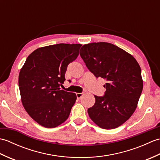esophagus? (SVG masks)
Returning <instances> with one entry per match:
<instances>
[{
	"label": "esophagus",
	"instance_id": "esophagus-1",
	"mask_svg": "<svg viewBox=\"0 0 160 160\" xmlns=\"http://www.w3.org/2000/svg\"><path fill=\"white\" fill-rule=\"evenodd\" d=\"M84 94V93H77L76 96H77L78 99H80V98H81V97H82Z\"/></svg>",
	"mask_w": 160,
	"mask_h": 160
}]
</instances>
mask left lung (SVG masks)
Listing matches in <instances>:
<instances>
[{
    "mask_svg": "<svg viewBox=\"0 0 160 160\" xmlns=\"http://www.w3.org/2000/svg\"><path fill=\"white\" fill-rule=\"evenodd\" d=\"M80 55L95 76L107 80L104 96H94L95 104L88 108L90 118L104 129L120 127L136 109L143 89L138 62L126 51L104 42L83 45Z\"/></svg>",
    "mask_w": 160,
    "mask_h": 160,
    "instance_id": "8db88e82",
    "label": "left lung"
}]
</instances>
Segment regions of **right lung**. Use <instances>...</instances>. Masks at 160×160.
<instances>
[{
  "label": "right lung",
  "instance_id": "1",
  "mask_svg": "<svg viewBox=\"0 0 160 160\" xmlns=\"http://www.w3.org/2000/svg\"><path fill=\"white\" fill-rule=\"evenodd\" d=\"M81 44L49 45L36 49L20 71V99L33 120L45 128H54L69 118L76 102L75 93L60 90L68 64L79 55Z\"/></svg>",
  "mask_w": 160,
  "mask_h": 160
}]
</instances>
